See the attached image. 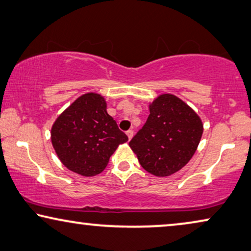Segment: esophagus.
Segmentation results:
<instances>
[{
	"label": "esophagus",
	"mask_w": 251,
	"mask_h": 251,
	"mask_svg": "<svg viewBox=\"0 0 251 251\" xmlns=\"http://www.w3.org/2000/svg\"><path fill=\"white\" fill-rule=\"evenodd\" d=\"M126 136H128L129 140L131 139V138L133 137V131H132V130H128V131H126Z\"/></svg>",
	"instance_id": "obj_1"
}]
</instances>
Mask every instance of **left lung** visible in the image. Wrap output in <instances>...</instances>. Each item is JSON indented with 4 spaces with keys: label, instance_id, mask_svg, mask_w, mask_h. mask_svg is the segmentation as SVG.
<instances>
[{
    "label": "left lung",
    "instance_id": "1",
    "mask_svg": "<svg viewBox=\"0 0 251 251\" xmlns=\"http://www.w3.org/2000/svg\"><path fill=\"white\" fill-rule=\"evenodd\" d=\"M150 112L146 123L129 146L147 172L169 176L194 156L204 126L198 114L172 94H162L152 100Z\"/></svg>",
    "mask_w": 251,
    "mask_h": 251
}]
</instances>
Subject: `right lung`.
Wrapping results in <instances>:
<instances>
[{
  "label": "right lung",
  "instance_id": "add662e5",
  "mask_svg": "<svg viewBox=\"0 0 251 251\" xmlns=\"http://www.w3.org/2000/svg\"><path fill=\"white\" fill-rule=\"evenodd\" d=\"M50 140L65 168L82 176H94L103 172L112 154L128 137L108 115L104 97L87 93L57 117Z\"/></svg>",
  "mask_w": 251,
  "mask_h": 251
}]
</instances>
